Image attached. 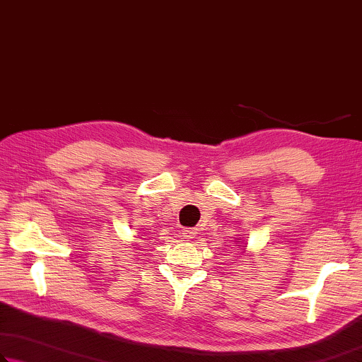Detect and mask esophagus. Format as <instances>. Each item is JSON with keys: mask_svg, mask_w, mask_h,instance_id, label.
Wrapping results in <instances>:
<instances>
[{"mask_svg": "<svg viewBox=\"0 0 362 362\" xmlns=\"http://www.w3.org/2000/svg\"><path fill=\"white\" fill-rule=\"evenodd\" d=\"M195 232L194 229H189V227H185V229H182V237L186 238V242H189V240H192L194 237H195Z\"/></svg>", "mask_w": 362, "mask_h": 362, "instance_id": "obj_1", "label": "esophagus"}]
</instances>
